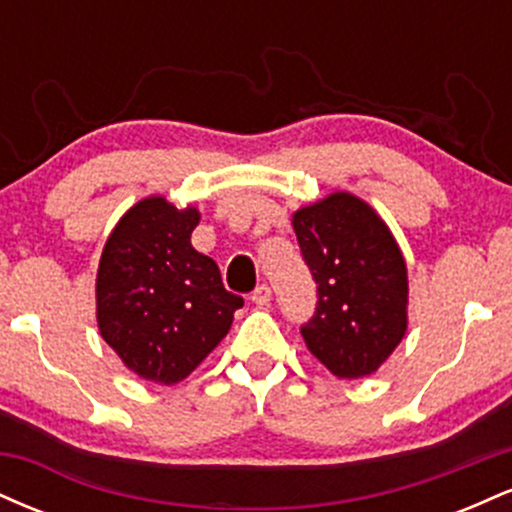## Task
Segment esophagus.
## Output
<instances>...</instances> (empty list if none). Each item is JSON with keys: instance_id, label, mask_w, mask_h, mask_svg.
Wrapping results in <instances>:
<instances>
[{"instance_id": "obj_1", "label": "esophagus", "mask_w": 512, "mask_h": 512, "mask_svg": "<svg viewBox=\"0 0 512 512\" xmlns=\"http://www.w3.org/2000/svg\"><path fill=\"white\" fill-rule=\"evenodd\" d=\"M250 298H252V303L260 305L262 308V305H269V301H272V289H269L267 284H260L255 291H252Z\"/></svg>"}]
</instances>
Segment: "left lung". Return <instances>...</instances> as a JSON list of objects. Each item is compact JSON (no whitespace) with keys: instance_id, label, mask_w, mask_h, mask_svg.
Returning <instances> with one entry per match:
<instances>
[{"instance_id":"1","label":"left lung","mask_w":512,"mask_h":512,"mask_svg":"<svg viewBox=\"0 0 512 512\" xmlns=\"http://www.w3.org/2000/svg\"><path fill=\"white\" fill-rule=\"evenodd\" d=\"M317 305L301 334L322 366L346 380L375 373L407 332V264L366 202L334 192L293 214Z\"/></svg>"}]
</instances>
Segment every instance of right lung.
I'll use <instances>...</instances> for the list:
<instances>
[{
	"label": "right lung",
	"instance_id": "add662e5",
	"mask_svg": "<svg viewBox=\"0 0 512 512\" xmlns=\"http://www.w3.org/2000/svg\"><path fill=\"white\" fill-rule=\"evenodd\" d=\"M199 211L149 197L122 216L96 279L101 337L144 380L180 383L231 330L243 298L192 248Z\"/></svg>",
	"mask_w": 512,
	"mask_h": 512
}]
</instances>
